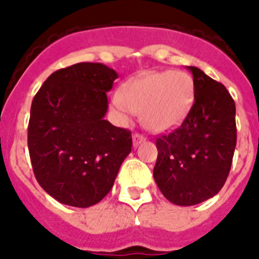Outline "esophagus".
I'll return each mask as SVG.
<instances>
[{
  "label": "esophagus",
  "mask_w": 259,
  "mask_h": 259,
  "mask_svg": "<svg viewBox=\"0 0 259 259\" xmlns=\"http://www.w3.org/2000/svg\"><path fill=\"white\" fill-rule=\"evenodd\" d=\"M145 141L146 138L143 137V135H141V134H134V135H132V142H134V146H135V147L141 145V143H143Z\"/></svg>",
  "instance_id": "34e87169"
}]
</instances>
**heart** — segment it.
<instances>
[{"label":"heart","instance_id":"obj_1","mask_svg":"<svg viewBox=\"0 0 259 259\" xmlns=\"http://www.w3.org/2000/svg\"><path fill=\"white\" fill-rule=\"evenodd\" d=\"M194 98V83L186 72L164 71L138 77L114 95L112 106L122 121L141 116L149 131L165 132L178 127L187 116Z\"/></svg>","mask_w":259,"mask_h":259}]
</instances>
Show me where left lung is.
Here are the masks:
<instances>
[{
    "label": "left lung",
    "mask_w": 259,
    "mask_h": 259,
    "mask_svg": "<svg viewBox=\"0 0 259 259\" xmlns=\"http://www.w3.org/2000/svg\"><path fill=\"white\" fill-rule=\"evenodd\" d=\"M194 104L182 125L155 141L154 180L169 202L198 205L223 188L236 147L235 102L219 81L196 67Z\"/></svg>",
    "instance_id": "8db88e82"
}]
</instances>
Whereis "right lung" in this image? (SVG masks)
I'll list each match as a JSON object with an SVG mask.
<instances>
[{"label":"right lung","instance_id":"obj_1","mask_svg":"<svg viewBox=\"0 0 259 259\" xmlns=\"http://www.w3.org/2000/svg\"><path fill=\"white\" fill-rule=\"evenodd\" d=\"M117 72L79 63L45 80L31 105L28 151L39 186L64 205L90 207L104 199L132 147L131 132L105 114Z\"/></svg>","mask_w":259,"mask_h":259}]
</instances>
